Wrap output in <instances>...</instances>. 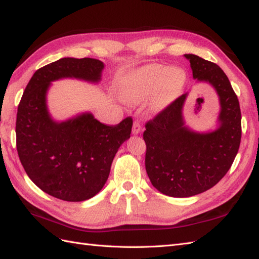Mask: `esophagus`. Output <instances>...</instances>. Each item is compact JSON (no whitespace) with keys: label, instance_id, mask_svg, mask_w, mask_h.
Returning <instances> with one entry per match:
<instances>
[{"label":"esophagus","instance_id":"1","mask_svg":"<svg viewBox=\"0 0 259 259\" xmlns=\"http://www.w3.org/2000/svg\"><path fill=\"white\" fill-rule=\"evenodd\" d=\"M141 130H142L141 123L139 122L138 120H136L134 122V125H133V134L134 135H139L141 133Z\"/></svg>","mask_w":259,"mask_h":259}]
</instances>
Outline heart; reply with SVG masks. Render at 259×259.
I'll use <instances>...</instances> for the list:
<instances>
[{
	"instance_id": "1",
	"label": "heart",
	"mask_w": 259,
	"mask_h": 259,
	"mask_svg": "<svg viewBox=\"0 0 259 259\" xmlns=\"http://www.w3.org/2000/svg\"><path fill=\"white\" fill-rule=\"evenodd\" d=\"M187 82L186 71L174 65L148 64L126 73L119 83V97L129 104H138L149 98L148 108L153 113L162 112L183 92Z\"/></svg>"
}]
</instances>
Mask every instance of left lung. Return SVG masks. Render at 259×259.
<instances>
[{
    "label": "left lung",
    "mask_w": 259,
    "mask_h": 259,
    "mask_svg": "<svg viewBox=\"0 0 259 259\" xmlns=\"http://www.w3.org/2000/svg\"><path fill=\"white\" fill-rule=\"evenodd\" d=\"M197 83L216 91L221 111L213 130H192L186 124L184 106L188 92L146 124V170L152 186L170 197H191L210 189L237 155L241 113L237 96L217 64L195 54H185Z\"/></svg>",
    "instance_id": "obj_1"
}]
</instances>
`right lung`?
I'll return each mask as SVG.
<instances>
[{
	"instance_id": "right-lung-1",
	"label": "right lung",
	"mask_w": 259,
	"mask_h": 259,
	"mask_svg": "<svg viewBox=\"0 0 259 259\" xmlns=\"http://www.w3.org/2000/svg\"><path fill=\"white\" fill-rule=\"evenodd\" d=\"M104 63L97 59L62 58L35 71L16 115V149L29 178L50 196L65 201L95 197L107 183L120 146L130 138L133 119L106 125L91 112L58 121L47 96L53 81H101Z\"/></svg>"
}]
</instances>
